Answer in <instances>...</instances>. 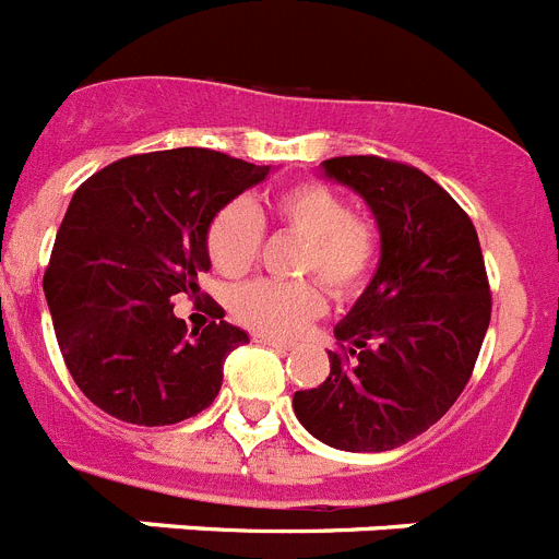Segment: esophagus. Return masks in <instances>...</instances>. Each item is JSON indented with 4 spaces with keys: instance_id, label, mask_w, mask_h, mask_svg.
Here are the masks:
<instances>
[{
    "instance_id": "34e87169",
    "label": "esophagus",
    "mask_w": 559,
    "mask_h": 559,
    "mask_svg": "<svg viewBox=\"0 0 559 559\" xmlns=\"http://www.w3.org/2000/svg\"><path fill=\"white\" fill-rule=\"evenodd\" d=\"M254 342H260V345L276 347V350H290V342H283V338H274V336H254Z\"/></svg>"
}]
</instances>
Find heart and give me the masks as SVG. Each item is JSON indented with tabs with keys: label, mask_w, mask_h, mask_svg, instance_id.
I'll return each mask as SVG.
<instances>
[{
	"label": "heart",
	"mask_w": 559,
	"mask_h": 559,
	"mask_svg": "<svg viewBox=\"0 0 559 559\" xmlns=\"http://www.w3.org/2000/svg\"><path fill=\"white\" fill-rule=\"evenodd\" d=\"M269 221L276 231L302 237L297 274L317 276L336 299L359 294L373 274L379 231L325 180L305 178L280 189L269 203ZM262 234L254 209L242 200L226 203L206 228L209 260L228 280L248 274L262 251ZM228 308L257 336L288 338L322 313L325 297L313 280H260L234 290Z\"/></svg>",
	"instance_id": "b5f03b06"
}]
</instances>
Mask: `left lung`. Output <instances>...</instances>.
Segmentation results:
<instances>
[{"mask_svg": "<svg viewBox=\"0 0 559 559\" xmlns=\"http://www.w3.org/2000/svg\"><path fill=\"white\" fill-rule=\"evenodd\" d=\"M322 166L370 203L381 262L333 331L331 373L294 393V413L336 450H395L432 427L472 379L492 317L484 251L469 214L416 166L381 155Z\"/></svg>", "mask_w": 559, "mask_h": 559, "instance_id": "left-lung-1", "label": "left lung"}]
</instances>
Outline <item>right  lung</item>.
Segmentation results:
<instances>
[{
	"mask_svg": "<svg viewBox=\"0 0 559 559\" xmlns=\"http://www.w3.org/2000/svg\"><path fill=\"white\" fill-rule=\"evenodd\" d=\"M269 166L203 146L121 157L75 189L45 269L64 365L95 407L164 427L221 393L223 361L248 342L206 297L212 322L189 331L171 299L200 294L212 217Z\"/></svg>",
	"mask_w": 559,
	"mask_h": 559,
	"instance_id": "1",
	"label": "right lung"
}]
</instances>
